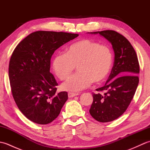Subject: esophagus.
<instances>
[{
    "instance_id": "obj_1",
    "label": "esophagus",
    "mask_w": 150,
    "mask_h": 150,
    "mask_svg": "<svg viewBox=\"0 0 150 150\" xmlns=\"http://www.w3.org/2000/svg\"><path fill=\"white\" fill-rule=\"evenodd\" d=\"M78 93H68V97L71 98L75 96H77Z\"/></svg>"
}]
</instances>
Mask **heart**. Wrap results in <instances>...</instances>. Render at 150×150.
<instances>
[{"mask_svg":"<svg viewBox=\"0 0 150 150\" xmlns=\"http://www.w3.org/2000/svg\"><path fill=\"white\" fill-rule=\"evenodd\" d=\"M113 55L106 46L93 40L82 39L70 45L66 53L53 57L52 68L61 80L69 77L77 66L78 72L62 84L64 90L79 91L90 86L92 82L104 81L112 65Z\"/></svg>","mask_w":150,"mask_h":150,"instance_id":"obj_1","label":"heart"}]
</instances>
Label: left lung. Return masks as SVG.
<instances>
[{
    "label": "left lung",
    "instance_id": "obj_1",
    "mask_svg": "<svg viewBox=\"0 0 150 150\" xmlns=\"http://www.w3.org/2000/svg\"><path fill=\"white\" fill-rule=\"evenodd\" d=\"M99 34L112 45L113 66L106 84L97 89L104 94L93 93L90 110L92 117L100 122L115 120L124 113L138 86L140 68L135 51L126 38L113 30L90 32Z\"/></svg>",
    "mask_w": 150,
    "mask_h": 150
}]
</instances>
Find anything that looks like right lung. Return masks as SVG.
Listing matches in <instances>:
<instances>
[{
  "mask_svg": "<svg viewBox=\"0 0 150 150\" xmlns=\"http://www.w3.org/2000/svg\"><path fill=\"white\" fill-rule=\"evenodd\" d=\"M78 34L39 31L22 40L13 52L9 79L13 97L18 109L32 122H52L68 100V93H57L58 85L50 73L55 51Z\"/></svg>",
  "mask_w": 150,
  "mask_h": 150,
  "instance_id": "obj_1",
  "label": "right lung"
}]
</instances>
